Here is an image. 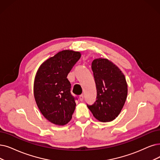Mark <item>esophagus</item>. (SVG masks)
<instances>
[{"mask_svg": "<svg viewBox=\"0 0 160 160\" xmlns=\"http://www.w3.org/2000/svg\"><path fill=\"white\" fill-rule=\"evenodd\" d=\"M83 98H84V97H83V94H81L79 96V99L81 101H82L83 100Z\"/></svg>", "mask_w": 160, "mask_h": 160, "instance_id": "34e87169", "label": "esophagus"}]
</instances>
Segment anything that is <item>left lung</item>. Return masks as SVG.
Here are the masks:
<instances>
[{
  "mask_svg": "<svg viewBox=\"0 0 160 160\" xmlns=\"http://www.w3.org/2000/svg\"><path fill=\"white\" fill-rule=\"evenodd\" d=\"M97 97L92 105L87 104L94 117L101 122L116 119L121 112L127 95V85L119 69L107 59L92 62Z\"/></svg>",
  "mask_w": 160,
  "mask_h": 160,
  "instance_id": "left-lung-1",
  "label": "left lung"
}]
</instances>
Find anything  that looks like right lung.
I'll return each mask as SVG.
<instances>
[{
    "mask_svg": "<svg viewBox=\"0 0 160 160\" xmlns=\"http://www.w3.org/2000/svg\"><path fill=\"white\" fill-rule=\"evenodd\" d=\"M80 57L79 52L61 51L44 62L36 74V103L44 118L54 124L66 125L72 118L78 98L71 93L67 76Z\"/></svg>",
    "mask_w": 160,
    "mask_h": 160,
    "instance_id": "add662e5",
    "label": "right lung"
}]
</instances>
